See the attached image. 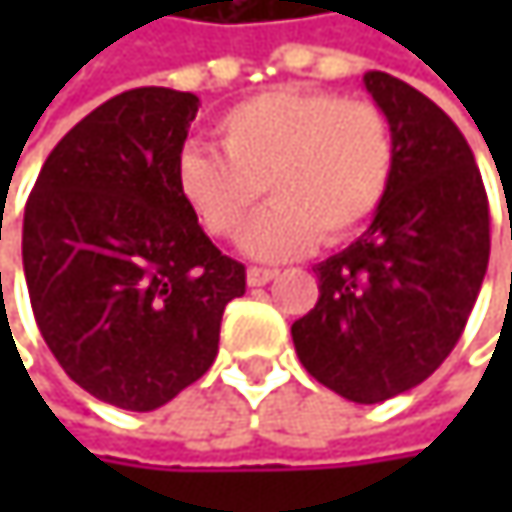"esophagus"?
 <instances>
[{"mask_svg":"<svg viewBox=\"0 0 512 512\" xmlns=\"http://www.w3.org/2000/svg\"><path fill=\"white\" fill-rule=\"evenodd\" d=\"M275 275H278L275 269H263V266H252V269L246 272V281H249V287H263V284H269V281H272Z\"/></svg>","mask_w":512,"mask_h":512,"instance_id":"obj_1","label":"esophagus"}]
</instances>
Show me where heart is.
I'll use <instances>...</instances> for the list:
<instances>
[{"instance_id":"heart-1","label":"heart","mask_w":512,"mask_h":512,"mask_svg":"<svg viewBox=\"0 0 512 512\" xmlns=\"http://www.w3.org/2000/svg\"><path fill=\"white\" fill-rule=\"evenodd\" d=\"M219 151L189 142L174 183L201 228L237 240L260 204L243 249L257 260H290L320 243H344L382 207L397 145L385 112L332 91L275 88L231 106L219 124Z\"/></svg>"}]
</instances>
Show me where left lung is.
<instances>
[{
  "label": "left lung",
  "mask_w": 512,
  "mask_h": 512,
  "mask_svg": "<svg viewBox=\"0 0 512 512\" xmlns=\"http://www.w3.org/2000/svg\"><path fill=\"white\" fill-rule=\"evenodd\" d=\"M397 168L370 228L314 266L317 305L290 329L302 367L353 403L421 385L457 347L489 263V204L460 127L418 88L367 70Z\"/></svg>",
  "instance_id": "obj_1"
}]
</instances>
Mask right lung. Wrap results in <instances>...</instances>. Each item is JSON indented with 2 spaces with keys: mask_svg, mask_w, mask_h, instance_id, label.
I'll return each mask as SVG.
<instances>
[{
  "mask_svg": "<svg viewBox=\"0 0 512 512\" xmlns=\"http://www.w3.org/2000/svg\"><path fill=\"white\" fill-rule=\"evenodd\" d=\"M201 100L133 88L85 115L47 156L23 216L38 329L91 397L151 412L219 353L246 266L222 255L177 195L174 162Z\"/></svg>",
  "mask_w": 512,
  "mask_h": 512,
  "instance_id": "1",
  "label": "right lung"
}]
</instances>
